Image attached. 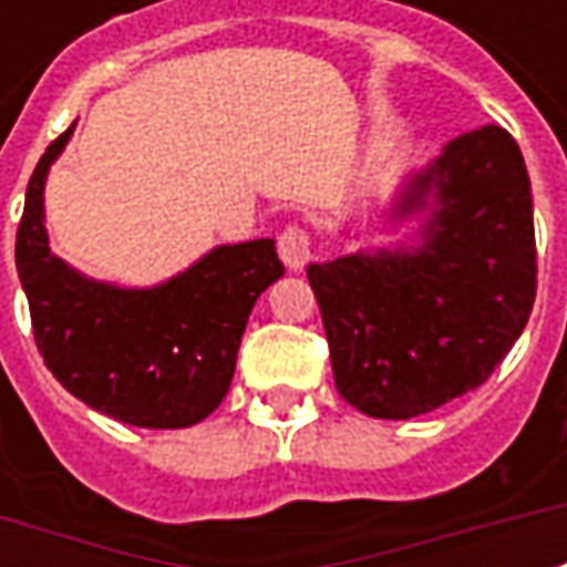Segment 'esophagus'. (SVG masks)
Listing matches in <instances>:
<instances>
[{
  "mask_svg": "<svg viewBox=\"0 0 567 567\" xmlns=\"http://www.w3.org/2000/svg\"><path fill=\"white\" fill-rule=\"evenodd\" d=\"M279 258L288 270H303L312 258V243H309L307 230L300 227H288L282 236H279Z\"/></svg>",
  "mask_w": 567,
  "mask_h": 567,
  "instance_id": "34e87169",
  "label": "esophagus"
}]
</instances>
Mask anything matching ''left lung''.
I'll use <instances>...</instances> for the list:
<instances>
[{
    "instance_id": "1",
    "label": "left lung",
    "mask_w": 567,
    "mask_h": 567,
    "mask_svg": "<svg viewBox=\"0 0 567 567\" xmlns=\"http://www.w3.org/2000/svg\"><path fill=\"white\" fill-rule=\"evenodd\" d=\"M401 221H416L410 239L307 267L337 392L373 419L422 416L483 385L537 288L532 182L507 130L462 133L406 175L385 212L392 230Z\"/></svg>"
}]
</instances>
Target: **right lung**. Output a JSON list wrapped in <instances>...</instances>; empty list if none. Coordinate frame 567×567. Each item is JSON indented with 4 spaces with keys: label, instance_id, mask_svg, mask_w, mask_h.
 Masks as SVG:
<instances>
[{
    "label": "right lung",
    "instance_id": "right-lung-1",
    "mask_svg": "<svg viewBox=\"0 0 567 567\" xmlns=\"http://www.w3.org/2000/svg\"><path fill=\"white\" fill-rule=\"evenodd\" d=\"M75 124L48 145L27 185L18 276L44 364L79 401L140 427L197 425L221 404L251 307L285 272L272 239L215 246L148 288L84 276L56 258L44 182Z\"/></svg>",
    "mask_w": 567,
    "mask_h": 567
}]
</instances>
